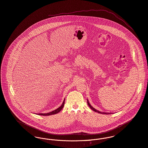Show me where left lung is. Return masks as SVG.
I'll return each mask as SVG.
<instances>
[{
  "label": "left lung",
  "instance_id": "obj_1",
  "mask_svg": "<svg viewBox=\"0 0 148 148\" xmlns=\"http://www.w3.org/2000/svg\"><path fill=\"white\" fill-rule=\"evenodd\" d=\"M87 104H88V106L91 108V110H92L94 111H95V112H98V113H99V114H106V115H108V114H112V113H109V112H100V111H99L98 110H95L94 108H93L91 106V104L89 103V102H88V100H87Z\"/></svg>",
  "mask_w": 148,
  "mask_h": 148
}]
</instances>
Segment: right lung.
Here are the masks:
<instances>
[{"label": "right lung", "instance_id": "right-lung-1", "mask_svg": "<svg viewBox=\"0 0 148 148\" xmlns=\"http://www.w3.org/2000/svg\"><path fill=\"white\" fill-rule=\"evenodd\" d=\"M64 104H65V99H64V101H63L62 105H61L60 107H58L57 109L55 110L54 111H51V112H49V113H47V114H39L38 115H42V116H49V115L56 114L58 113L60 111H61V110L63 108V107H64Z\"/></svg>", "mask_w": 148, "mask_h": 148}]
</instances>
